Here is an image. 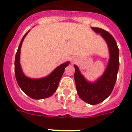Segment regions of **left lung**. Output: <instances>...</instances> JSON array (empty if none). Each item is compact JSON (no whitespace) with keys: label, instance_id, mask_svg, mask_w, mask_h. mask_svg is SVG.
I'll return each mask as SVG.
<instances>
[{"label":"left lung","instance_id":"obj_1","mask_svg":"<svg viewBox=\"0 0 132 132\" xmlns=\"http://www.w3.org/2000/svg\"><path fill=\"white\" fill-rule=\"evenodd\" d=\"M100 34L109 51V60L103 74L95 81H89L80 73L77 65H74L76 88L79 97L85 102L95 105L101 103L110 96L114 88L119 69V50L116 41L110 33L100 28H92Z\"/></svg>","mask_w":132,"mask_h":132}]
</instances>
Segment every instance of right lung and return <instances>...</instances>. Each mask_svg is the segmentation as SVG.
Instances as JSON below:
<instances>
[{"label": "right lung", "mask_w": 132, "mask_h": 132, "mask_svg": "<svg viewBox=\"0 0 132 132\" xmlns=\"http://www.w3.org/2000/svg\"><path fill=\"white\" fill-rule=\"evenodd\" d=\"M30 31V30L27 31V33L23 36L20 43L18 51L16 52L14 62L15 76L20 88L22 90L25 94L31 98L40 100L52 96L53 93L57 90L59 80L63 74L65 67L68 66L70 62L67 61L61 64L50 74L44 77L33 79L27 77L23 72L20 61V50L23 41Z\"/></svg>", "instance_id": "1"}]
</instances>
